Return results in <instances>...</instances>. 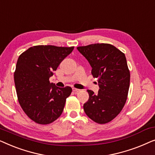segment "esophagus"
Returning <instances> with one entry per match:
<instances>
[{"label":"esophagus","mask_w":155,"mask_h":155,"mask_svg":"<svg viewBox=\"0 0 155 155\" xmlns=\"http://www.w3.org/2000/svg\"><path fill=\"white\" fill-rule=\"evenodd\" d=\"M73 92H80V90H79V89L73 88Z\"/></svg>","instance_id":"esophagus-1"}]
</instances>
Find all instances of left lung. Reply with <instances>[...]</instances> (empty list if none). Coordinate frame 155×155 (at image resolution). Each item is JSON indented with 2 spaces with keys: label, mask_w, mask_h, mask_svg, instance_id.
I'll return each mask as SVG.
<instances>
[{
  "label": "left lung",
  "mask_w": 155,
  "mask_h": 155,
  "mask_svg": "<svg viewBox=\"0 0 155 155\" xmlns=\"http://www.w3.org/2000/svg\"><path fill=\"white\" fill-rule=\"evenodd\" d=\"M89 61L99 90H88L89 100L83 106L90 119L99 124L111 121L124 108L130 87V71L125 54L109 44H92L77 47Z\"/></svg>",
  "instance_id": "8db88e82"
}]
</instances>
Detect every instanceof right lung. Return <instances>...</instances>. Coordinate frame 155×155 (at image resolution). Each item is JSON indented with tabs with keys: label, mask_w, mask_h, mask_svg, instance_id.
Instances as JSON below:
<instances>
[{
	"label": "right lung",
	"mask_w": 155,
	"mask_h": 155,
	"mask_svg": "<svg viewBox=\"0 0 155 155\" xmlns=\"http://www.w3.org/2000/svg\"><path fill=\"white\" fill-rule=\"evenodd\" d=\"M73 48L38 45L19 56L14 73L18 99L26 115L38 124H51L63 113L72 88L58 87L49 78Z\"/></svg>",
	"instance_id": "1"
}]
</instances>
